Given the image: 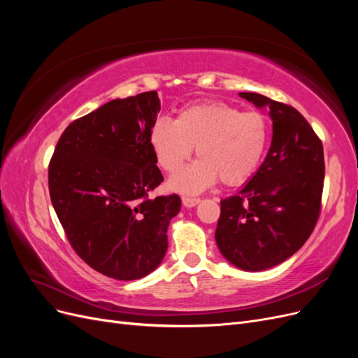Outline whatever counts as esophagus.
Wrapping results in <instances>:
<instances>
[{
  "label": "esophagus",
  "instance_id": "obj_1",
  "mask_svg": "<svg viewBox=\"0 0 358 358\" xmlns=\"http://www.w3.org/2000/svg\"><path fill=\"white\" fill-rule=\"evenodd\" d=\"M182 203L185 208H196V206L200 203V199H194V197H182Z\"/></svg>",
  "mask_w": 358,
  "mask_h": 358
}]
</instances>
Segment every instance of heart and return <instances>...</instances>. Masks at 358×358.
I'll list each match as a JSON object with an SVG mask.
<instances>
[{"mask_svg": "<svg viewBox=\"0 0 358 358\" xmlns=\"http://www.w3.org/2000/svg\"><path fill=\"white\" fill-rule=\"evenodd\" d=\"M149 142L158 164L176 173L196 148L201 159L169 180L173 191L200 194L220 179L243 185L262 164L268 145V122L259 112H241L222 101L188 106L175 121L159 117Z\"/></svg>", "mask_w": 358, "mask_h": 358, "instance_id": "obj_1", "label": "heart"}]
</instances>
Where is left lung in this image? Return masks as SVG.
<instances>
[{
  "label": "left lung",
  "mask_w": 358,
  "mask_h": 358,
  "mask_svg": "<svg viewBox=\"0 0 358 358\" xmlns=\"http://www.w3.org/2000/svg\"><path fill=\"white\" fill-rule=\"evenodd\" d=\"M268 110L272 143L255 175L221 201L215 241L230 264L262 272L284 263L317 224L324 183L321 140L294 107L255 92H241Z\"/></svg>",
  "instance_id": "obj_1"
}]
</instances>
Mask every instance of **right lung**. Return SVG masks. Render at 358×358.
<instances>
[{
  "instance_id": "add662e5",
  "label": "right lung",
  "mask_w": 358,
  "mask_h": 358,
  "mask_svg": "<svg viewBox=\"0 0 358 358\" xmlns=\"http://www.w3.org/2000/svg\"><path fill=\"white\" fill-rule=\"evenodd\" d=\"M157 91L116 99L76 119L49 164V192L73 249L96 272L140 279L161 264L180 197L150 192L162 182L149 142Z\"/></svg>"
}]
</instances>
